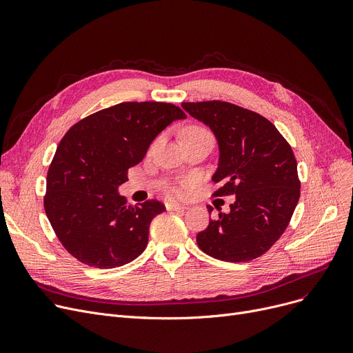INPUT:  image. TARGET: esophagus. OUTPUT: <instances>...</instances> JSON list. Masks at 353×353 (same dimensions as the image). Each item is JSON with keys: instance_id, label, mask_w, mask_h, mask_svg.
I'll use <instances>...</instances> for the list:
<instances>
[{"instance_id": "obj_1", "label": "esophagus", "mask_w": 353, "mask_h": 353, "mask_svg": "<svg viewBox=\"0 0 353 353\" xmlns=\"http://www.w3.org/2000/svg\"><path fill=\"white\" fill-rule=\"evenodd\" d=\"M165 209H167V210H176V212H183V210H186V209H188V206L176 205V203H165Z\"/></svg>"}]
</instances>
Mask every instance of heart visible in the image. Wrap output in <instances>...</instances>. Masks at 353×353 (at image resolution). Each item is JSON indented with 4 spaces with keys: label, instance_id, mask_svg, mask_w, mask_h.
Listing matches in <instances>:
<instances>
[{
    "label": "heart",
    "instance_id": "heart-1",
    "mask_svg": "<svg viewBox=\"0 0 353 353\" xmlns=\"http://www.w3.org/2000/svg\"><path fill=\"white\" fill-rule=\"evenodd\" d=\"M194 136H212L206 128L203 127H199V125H192L189 127L186 132L183 133V141L189 139V137H194ZM189 188H190V181H184V183H180V184H176V186H172L169 189V194L173 196V197H184L188 196L189 193Z\"/></svg>",
    "mask_w": 353,
    "mask_h": 353
}]
</instances>
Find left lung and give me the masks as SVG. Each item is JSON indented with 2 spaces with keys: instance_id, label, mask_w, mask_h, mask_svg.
<instances>
[{
  "instance_id": "left-lung-1",
  "label": "left lung",
  "mask_w": 353,
  "mask_h": 353,
  "mask_svg": "<svg viewBox=\"0 0 353 353\" xmlns=\"http://www.w3.org/2000/svg\"><path fill=\"white\" fill-rule=\"evenodd\" d=\"M181 107L217 139L219 167L212 179L220 188L213 196H236L230 212L219 213L197 234V245L219 261H253L279 240L299 201L292 147L268 119L248 108L219 100Z\"/></svg>"
}]
</instances>
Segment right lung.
Here are the masks:
<instances>
[{
    "label": "right lung",
    "mask_w": 353,
    "mask_h": 353,
    "mask_svg": "<svg viewBox=\"0 0 353 353\" xmlns=\"http://www.w3.org/2000/svg\"><path fill=\"white\" fill-rule=\"evenodd\" d=\"M181 119L184 111L170 103L128 101L80 120L61 139L47 173L44 209L79 262L111 269L143 253L152 220L165 208L157 200L127 205L119 186L152 141Z\"/></svg>",
    "instance_id": "add662e5"
}]
</instances>
